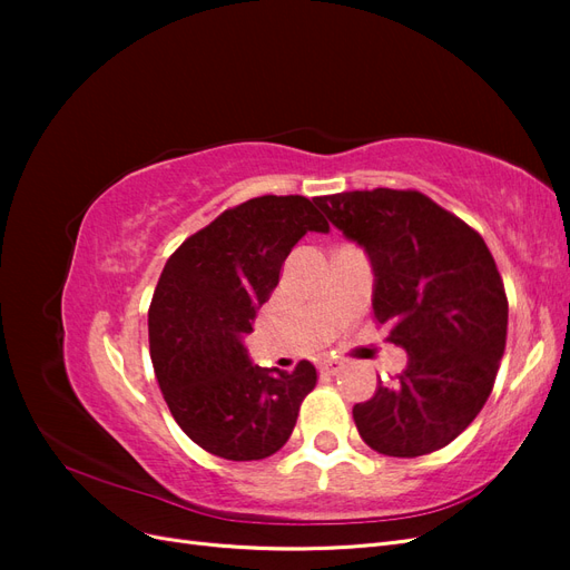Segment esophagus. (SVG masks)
Returning a JSON list of instances; mask_svg holds the SVG:
<instances>
[{
    "label": "esophagus",
    "instance_id": "1",
    "mask_svg": "<svg viewBox=\"0 0 570 570\" xmlns=\"http://www.w3.org/2000/svg\"><path fill=\"white\" fill-rule=\"evenodd\" d=\"M342 368H344V361L337 358V356H325V358H321V371L327 373V375H335V373H340Z\"/></svg>",
    "mask_w": 570,
    "mask_h": 570
}]
</instances>
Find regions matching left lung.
Wrapping results in <instances>:
<instances>
[{
  "label": "left lung",
  "instance_id": "obj_1",
  "mask_svg": "<svg viewBox=\"0 0 570 570\" xmlns=\"http://www.w3.org/2000/svg\"><path fill=\"white\" fill-rule=\"evenodd\" d=\"M314 202L366 249L373 316L409 354L392 385L354 406L361 440L400 459L442 450L485 406L507 347L509 302L485 239L419 189H354Z\"/></svg>",
  "mask_w": 570,
  "mask_h": 570
}]
</instances>
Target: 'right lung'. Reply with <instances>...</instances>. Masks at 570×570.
I'll use <instances>...</instances> for the list:
<instances>
[{"mask_svg": "<svg viewBox=\"0 0 570 570\" xmlns=\"http://www.w3.org/2000/svg\"><path fill=\"white\" fill-rule=\"evenodd\" d=\"M331 226L302 195L254 197L168 256L149 304V354L183 433L228 461H258L289 440L316 368L254 366L243 337L281 281L287 254Z\"/></svg>", "mask_w": 570, "mask_h": 570, "instance_id": "right-lung-1", "label": "right lung"}]
</instances>
